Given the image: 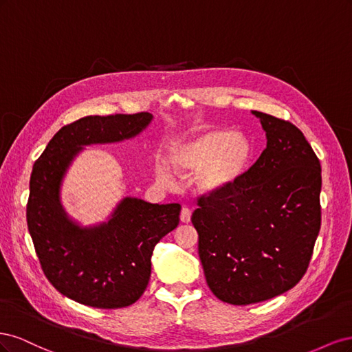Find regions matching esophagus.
I'll return each mask as SVG.
<instances>
[{
    "label": "esophagus",
    "instance_id": "esophagus-1",
    "mask_svg": "<svg viewBox=\"0 0 352 352\" xmlns=\"http://www.w3.org/2000/svg\"><path fill=\"white\" fill-rule=\"evenodd\" d=\"M190 214H192V211H190L188 207H184L182 211H180V220H182L184 223L190 221Z\"/></svg>",
    "mask_w": 352,
    "mask_h": 352
}]
</instances>
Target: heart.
I'll use <instances>...</instances> for the list:
<instances>
[{"label": "heart", "mask_w": 352, "mask_h": 352, "mask_svg": "<svg viewBox=\"0 0 352 352\" xmlns=\"http://www.w3.org/2000/svg\"><path fill=\"white\" fill-rule=\"evenodd\" d=\"M252 145L241 133L228 129H208L173 153L179 172L195 173L201 192H221L235 185L247 172L252 160ZM158 176L163 184H173L175 175L167 166H160Z\"/></svg>", "instance_id": "1"}]
</instances>
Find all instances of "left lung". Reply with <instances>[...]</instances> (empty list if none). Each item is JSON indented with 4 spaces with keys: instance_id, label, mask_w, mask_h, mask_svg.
<instances>
[{
    "instance_id": "obj_1",
    "label": "left lung",
    "mask_w": 352,
    "mask_h": 352,
    "mask_svg": "<svg viewBox=\"0 0 352 352\" xmlns=\"http://www.w3.org/2000/svg\"><path fill=\"white\" fill-rule=\"evenodd\" d=\"M267 146L238 182L197 197L207 285L220 301L261 302L302 279L320 230L322 167L295 124L261 111Z\"/></svg>"
}]
</instances>
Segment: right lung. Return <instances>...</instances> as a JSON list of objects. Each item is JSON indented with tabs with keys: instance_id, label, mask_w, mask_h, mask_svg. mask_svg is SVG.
Returning a JSON list of instances; mask_svg holds the SVG:
<instances>
[{
	"instance_id": "1",
	"label": "right lung",
	"mask_w": 352,
	"mask_h": 352,
	"mask_svg": "<svg viewBox=\"0 0 352 352\" xmlns=\"http://www.w3.org/2000/svg\"><path fill=\"white\" fill-rule=\"evenodd\" d=\"M151 119L150 113L82 117L52 136L32 168L26 221L41 269L60 294L83 305L114 310L140 300L154 247L177 228L180 206L124 198L109 223L82 229L60 206L61 177L82 145L127 140Z\"/></svg>"
}]
</instances>
